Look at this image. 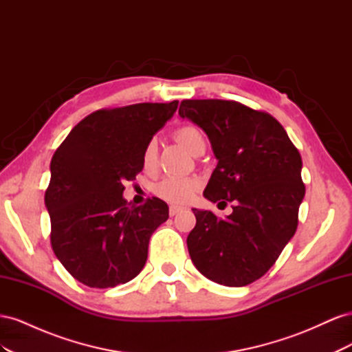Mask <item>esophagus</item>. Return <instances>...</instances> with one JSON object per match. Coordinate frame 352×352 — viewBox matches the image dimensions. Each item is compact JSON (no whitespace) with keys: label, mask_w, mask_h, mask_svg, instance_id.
Returning a JSON list of instances; mask_svg holds the SVG:
<instances>
[{"label":"esophagus","mask_w":352,"mask_h":352,"mask_svg":"<svg viewBox=\"0 0 352 352\" xmlns=\"http://www.w3.org/2000/svg\"><path fill=\"white\" fill-rule=\"evenodd\" d=\"M184 210V207H179V206H170V210H168V212H170V216H176L177 212H180Z\"/></svg>","instance_id":"esophagus-1"}]
</instances>
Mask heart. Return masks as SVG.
I'll return each mask as SVG.
<instances>
[{"instance_id":"b5f03b06","label":"heart","mask_w":352,"mask_h":352,"mask_svg":"<svg viewBox=\"0 0 352 352\" xmlns=\"http://www.w3.org/2000/svg\"><path fill=\"white\" fill-rule=\"evenodd\" d=\"M175 140L182 145L186 151L194 154L199 146L206 145L204 136L195 126H182L175 132ZM142 164L146 170H153L157 164V146L155 142H148L142 153ZM198 189V182L194 179L167 177L155 186V194L173 204H185L194 197Z\"/></svg>"}]
</instances>
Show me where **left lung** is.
Masks as SVG:
<instances>
[{"label": "left lung", "mask_w": 352, "mask_h": 352, "mask_svg": "<svg viewBox=\"0 0 352 352\" xmlns=\"http://www.w3.org/2000/svg\"><path fill=\"white\" fill-rule=\"evenodd\" d=\"M179 116L204 131L217 166L204 197L233 202L225 220L192 208L190 260L207 279L245 286L260 279L295 235L305 195L302 160L273 116L226 100H184Z\"/></svg>", "instance_id": "1"}]
</instances>
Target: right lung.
Wrapping results in <instances>:
<instances>
[{
  "label": "right lung",
  "instance_id": "right-lung-1",
  "mask_svg": "<svg viewBox=\"0 0 352 352\" xmlns=\"http://www.w3.org/2000/svg\"><path fill=\"white\" fill-rule=\"evenodd\" d=\"M179 101L104 109L85 117L51 160L45 206L51 247L74 279L114 287L141 273L154 230L168 219L160 198L131 207L123 182L144 168L142 153Z\"/></svg>",
  "mask_w": 352,
  "mask_h": 352
}]
</instances>
